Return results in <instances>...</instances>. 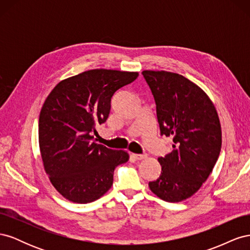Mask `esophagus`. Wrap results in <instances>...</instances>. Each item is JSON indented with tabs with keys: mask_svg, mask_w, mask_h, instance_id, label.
Segmentation results:
<instances>
[{
	"mask_svg": "<svg viewBox=\"0 0 250 250\" xmlns=\"http://www.w3.org/2000/svg\"><path fill=\"white\" fill-rule=\"evenodd\" d=\"M131 156L134 158V160H138V161H140V160H144V158H146L147 157V154H131Z\"/></svg>",
	"mask_w": 250,
	"mask_h": 250,
	"instance_id": "1",
	"label": "esophagus"
}]
</instances>
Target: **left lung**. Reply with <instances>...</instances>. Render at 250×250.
Instances as JSON below:
<instances>
[{"label":"left lung","mask_w":250,"mask_h":250,"mask_svg":"<svg viewBox=\"0 0 250 250\" xmlns=\"http://www.w3.org/2000/svg\"><path fill=\"white\" fill-rule=\"evenodd\" d=\"M156 105L161 135L172 137V152L158 157L161 175L150 181L157 197L179 202L208 179L220 154L222 135L214 104L195 83L179 74L144 71Z\"/></svg>","instance_id":"8db88e82"}]
</instances>
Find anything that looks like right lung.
<instances>
[{
  "label": "right lung",
  "instance_id": "add662e5",
  "mask_svg": "<svg viewBox=\"0 0 250 250\" xmlns=\"http://www.w3.org/2000/svg\"><path fill=\"white\" fill-rule=\"evenodd\" d=\"M137 72L96 69L60 81L44 101L39 121L43 167L64 198L97 200L112 186L113 171L128 161L124 150L94 143L96 126L106 122L111 98L138 78Z\"/></svg>",
  "mask_w": 250,
  "mask_h": 250
}]
</instances>
